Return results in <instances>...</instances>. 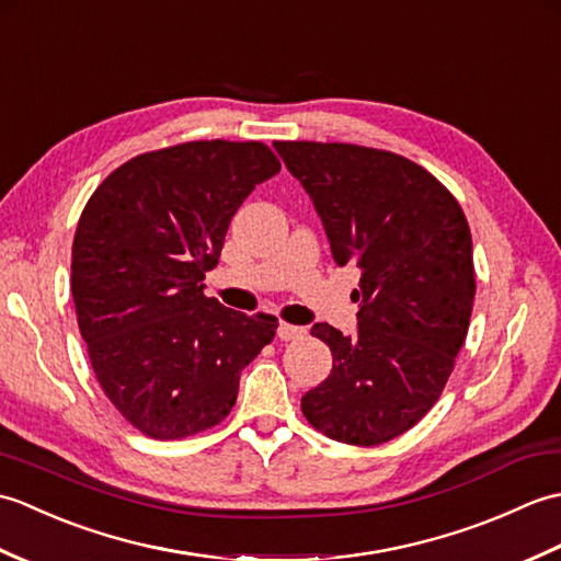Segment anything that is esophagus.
<instances>
[{
	"instance_id": "esophagus-1",
	"label": "esophagus",
	"mask_w": 561,
	"mask_h": 561,
	"mask_svg": "<svg viewBox=\"0 0 561 561\" xmlns=\"http://www.w3.org/2000/svg\"><path fill=\"white\" fill-rule=\"evenodd\" d=\"M306 335V330L299 328V325H291V323H279L277 328V337L282 342H291V340H299Z\"/></svg>"
}]
</instances>
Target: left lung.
<instances>
[{
	"instance_id": "1",
	"label": "left lung",
	"mask_w": 561,
	"mask_h": 561,
	"mask_svg": "<svg viewBox=\"0 0 561 561\" xmlns=\"http://www.w3.org/2000/svg\"><path fill=\"white\" fill-rule=\"evenodd\" d=\"M313 199L332 257L362 272L356 335L316 323L332 371L301 398L306 420L352 446H378L434 408L468 335L472 236L448 190L392 151L274 141Z\"/></svg>"
}]
</instances>
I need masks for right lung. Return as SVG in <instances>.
I'll return each instance as SVG.
<instances>
[{
  "label": "right lung",
  "instance_id": "obj_1",
  "mask_svg": "<svg viewBox=\"0 0 561 561\" xmlns=\"http://www.w3.org/2000/svg\"><path fill=\"white\" fill-rule=\"evenodd\" d=\"M282 169L262 141L139 153L91 195L71 245V296L105 396L141 434L195 436L231 412L277 318L205 296L231 217Z\"/></svg>",
  "mask_w": 561,
  "mask_h": 561
}]
</instances>
